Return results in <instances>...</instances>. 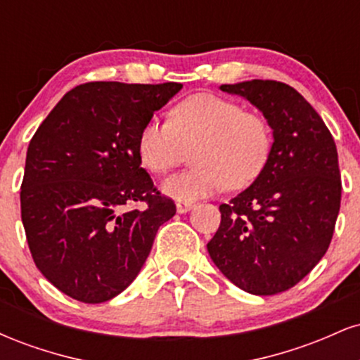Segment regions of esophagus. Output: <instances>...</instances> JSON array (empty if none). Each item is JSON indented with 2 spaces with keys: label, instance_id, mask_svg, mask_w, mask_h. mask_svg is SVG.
<instances>
[{
  "label": "esophagus",
  "instance_id": "esophagus-1",
  "mask_svg": "<svg viewBox=\"0 0 360 360\" xmlns=\"http://www.w3.org/2000/svg\"><path fill=\"white\" fill-rule=\"evenodd\" d=\"M193 208V203L191 201H177L176 203V210H177V213H188L189 210Z\"/></svg>",
  "mask_w": 360,
  "mask_h": 360
}]
</instances>
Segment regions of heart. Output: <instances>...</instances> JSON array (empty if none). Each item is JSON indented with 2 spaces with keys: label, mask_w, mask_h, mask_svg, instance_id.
Segmentation results:
<instances>
[{
  "label": "heart",
  "mask_w": 360,
  "mask_h": 360,
  "mask_svg": "<svg viewBox=\"0 0 360 360\" xmlns=\"http://www.w3.org/2000/svg\"><path fill=\"white\" fill-rule=\"evenodd\" d=\"M194 143L196 167L162 183V193L176 201L254 183L269 162L272 130L262 115L243 111L238 103L210 93L193 94L171 110L167 123L150 120L142 127L139 159L154 174H166L181 162L184 147Z\"/></svg>",
  "instance_id": "1"
}]
</instances>
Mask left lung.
Returning <instances> with one entry per match:
<instances>
[{
	"label": "left lung",
	"instance_id": "1",
	"mask_svg": "<svg viewBox=\"0 0 360 360\" xmlns=\"http://www.w3.org/2000/svg\"><path fill=\"white\" fill-rule=\"evenodd\" d=\"M254 105L272 130L266 169L229 205L208 242L226 279L250 295L271 296L298 284L332 240L342 183L332 134L291 86L252 79L221 84Z\"/></svg>",
	"mask_w": 360,
	"mask_h": 360
}]
</instances>
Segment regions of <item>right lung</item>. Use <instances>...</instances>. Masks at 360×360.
Returning a JSON list of instances; mask_svg holds the SVG:
<instances>
[{"mask_svg":"<svg viewBox=\"0 0 360 360\" xmlns=\"http://www.w3.org/2000/svg\"><path fill=\"white\" fill-rule=\"evenodd\" d=\"M181 88L86 82L64 94L30 140L22 221L35 266L64 295L82 303L120 295L176 214L142 169L137 140ZM135 200L148 208L124 210Z\"/></svg>","mask_w":360,"mask_h":360,"instance_id":"right-lung-1","label":"right lung"}]
</instances>
